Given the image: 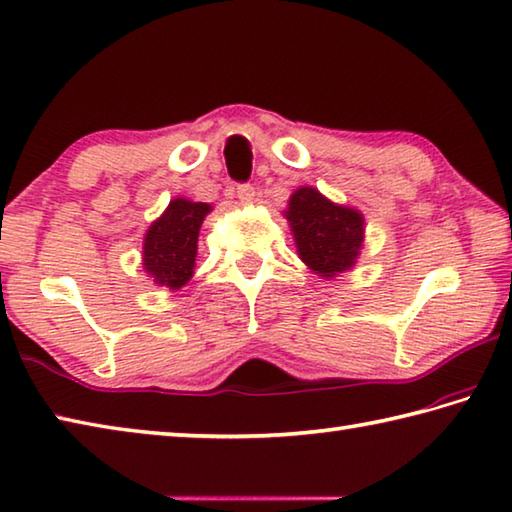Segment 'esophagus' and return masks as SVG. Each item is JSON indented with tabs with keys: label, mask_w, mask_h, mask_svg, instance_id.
<instances>
[{
	"label": "esophagus",
	"mask_w": 512,
	"mask_h": 512,
	"mask_svg": "<svg viewBox=\"0 0 512 512\" xmlns=\"http://www.w3.org/2000/svg\"><path fill=\"white\" fill-rule=\"evenodd\" d=\"M254 198H256L254 185H238V200L243 202V205H249V202H254Z\"/></svg>",
	"instance_id": "esophagus-1"
}]
</instances>
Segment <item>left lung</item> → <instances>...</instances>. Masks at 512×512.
Returning <instances> with one entry per match:
<instances>
[{
  "label": "left lung",
  "instance_id": "8db88e82",
  "mask_svg": "<svg viewBox=\"0 0 512 512\" xmlns=\"http://www.w3.org/2000/svg\"><path fill=\"white\" fill-rule=\"evenodd\" d=\"M303 263L323 278L352 269L363 247V214L314 187L296 189L285 211Z\"/></svg>",
  "mask_w": 512,
  "mask_h": 512
}]
</instances>
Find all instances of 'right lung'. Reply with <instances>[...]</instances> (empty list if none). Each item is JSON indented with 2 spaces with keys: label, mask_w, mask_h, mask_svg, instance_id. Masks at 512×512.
I'll list each match as a JSON object with an SVG mask.
<instances>
[{
  "label": "right lung",
  "mask_w": 512,
  "mask_h": 512,
  "mask_svg": "<svg viewBox=\"0 0 512 512\" xmlns=\"http://www.w3.org/2000/svg\"><path fill=\"white\" fill-rule=\"evenodd\" d=\"M211 211L207 202L173 198L156 223L144 234L142 265L153 283L180 289L194 276L198 234L205 216Z\"/></svg>",
  "instance_id": "add662e5"
}]
</instances>
